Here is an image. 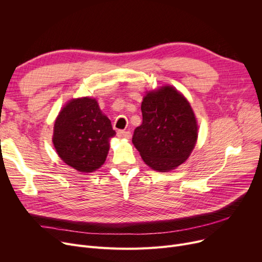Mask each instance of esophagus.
<instances>
[{"label":"esophagus","mask_w":262,"mask_h":262,"mask_svg":"<svg viewBox=\"0 0 262 262\" xmlns=\"http://www.w3.org/2000/svg\"><path fill=\"white\" fill-rule=\"evenodd\" d=\"M117 136L120 139H129L130 138V133L126 130H119L117 133Z\"/></svg>","instance_id":"obj_1"}]
</instances>
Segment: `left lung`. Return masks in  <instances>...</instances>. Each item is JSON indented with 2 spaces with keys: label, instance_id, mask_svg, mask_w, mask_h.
I'll use <instances>...</instances> for the list:
<instances>
[{
  "label": "left lung",
  "instance_id": "obj_1",
  "mask_svg": "<svg viewBox=\"0 0 262 262\" xmlns=\"http://www.w3.org/2000/svg\"><path fill=\"white\" fill-rule=\"evenodd\" d=\"M142 124L133 143L148 167L168 172L190 156L198 139V123L190 103L172 86L148 91L141 104Z\"/></svg>",
  "mask_w": 262,
  "mask_h": 262
}]
</instances>
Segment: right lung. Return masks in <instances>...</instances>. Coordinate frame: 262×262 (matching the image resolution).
<instances>
[{
  "label": "right lung",
  "mask_w": 262,
  "mask_h": 262,
  "mask_svg": "<svg viewBox=\"0 0 262 262\" xmlns=\"http://www.w3.org/2000/svg\"><path fill=\"white\" fill-rule=\"evenodd\" d=\"M115 135L98 101L86 96L69 101L61 109L54 124L53 144L68 166L90 173L105 162Z\"/></svg>",
  "instance_id": "right-lung-1"
}]
</instances>
